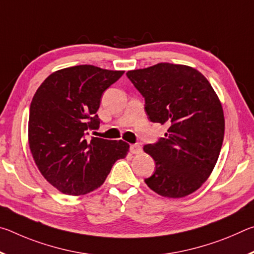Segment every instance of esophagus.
<instances>
[{
	"instance_id": "34e87169",
	"label": "esophagus",
	"mask_w": 254,
	"mask_h": 254,
	"mask_svg": "<svg viewBox=\"0 0 254 254\" xmlns=\"http://www.w3.org/2000/svg\"><path fill=\"white\" fill-rule=\"evenodd\" d=\"M130 151H131L133 154H137V153H140L141 151H142V149H141L140 144L135 143V144H131V145H130Z\"/></svg>"
}]
</instances>
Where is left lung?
<instances>
[{
    "mask_svg": "<svg viewBox=\"0 0 254 254\" xmlns=\"http://www.w3.org/2000/svg\"><path fill=\"white\" fill-rule=\"evenodd\" d=\"M127 76L144 97L150 121L168 127L165 137L144 145L156 162L145 184L168 198L191 194L212 174L224 139L216 93L203 74L185 65L160 63Z\"/></svg>",
    "mask_w": 254,
    "mask_h": 254,
    "instance_id": "8db88e82",
    "label": "left lung"
}]
</instances>
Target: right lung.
Instances as JSON below:
<instances>
[{"label":"right lung","mask_w":254,"mask_h":254,"mask_svg":"<svg viewBox=\"0 0 254 254\" xmlns=\"http://www.w3.org/2000/svg\"><path fill=\"white\" fill-rule=\"evenodd\" d=\"M124 74L92 65L64 68L47 77L30 105L29 147L41 175L66 195H84L105 182L127 157L120 140L92 136L101 120L102 94Z\"/></svg>","instance_id":"add662e5"}]
</instances>
